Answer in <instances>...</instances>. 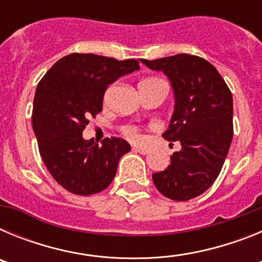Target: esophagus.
Segmentation results:
<instances>
[{
    "mask_svg": "<svg viewBox=\"0 0 262 262\" xmlns=\"http://www.w3.org/2000/svg\"><path fill=\"white\" fill-rule=\"evenodd\" d=\"M133 149L135 152H139V154H142V155H147L148 152H149V149L145 147H140V145H134Z\"/></svg>",
    "mask_w": 262,
    "mask_h": 262,
    "instance_id": "34e87169",
    "label": "esophagus"
}]
</instances>
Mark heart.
<instances>
[{
  "label": "heart",
  "mask_w": 262,
  "mask_h": 262,
  "mask_svg": "<svg viewBox=\"0 0 262 262\" xmlns=\"http://www.w3.org/2000/svg\"><path fill=\"white\" fill-rule=\"evenodd\" d=\"M154 81H157V78H147V80H143L140 84H149V82H154ZM120 129H122L123 135L127 136V138H129L131 140H139V139H140V129H139L136 126L127 124V126H123Z\"/></svg>",
  "instance_id": "b5f03b06"
}]
</instances>
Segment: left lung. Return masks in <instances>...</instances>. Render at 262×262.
I'll return each instance as SVG.
<instances>
[{"mask_svg": "<svg viewBox=\"0 0 262 262\" xmlns=\"http://www.w3.org/2000/svg\"><path fill=\"white\" fill-rule=\"evenodd\" d=\"M149 69L163 71L172 82L174 113L163 134L181 143L170 165L152 174L160 193L173 201H189L205 193L222 170L233 136L232 94L211 62L178 53L157 60L142 59Z\"/></svg>", "mask_w": 262, "mask_h": 262, "instance_id": "left-lung-1", "label": "left lung"}]
</instances>
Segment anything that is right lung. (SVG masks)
<instances>
[{"label":"right lung","mask_w":262,"mask_h":262,"mask_svg":"<svg viewBox=\"0 0 262 262\" xmlns=\"http://www.w3.org/2000/svg\"><path fill=\"white\" fill-rule=\"evenodd\" d=\"M136 69L135 59L71 53L39 81L32 129L48 172L69 193L92 195L105 190L117 174L120 157L131 149L120 138H106L102 144L85 140L82 131L89 118L102 111L108 85Z\"/></svg>","instance_id":"add662e5"}]
</instances>
